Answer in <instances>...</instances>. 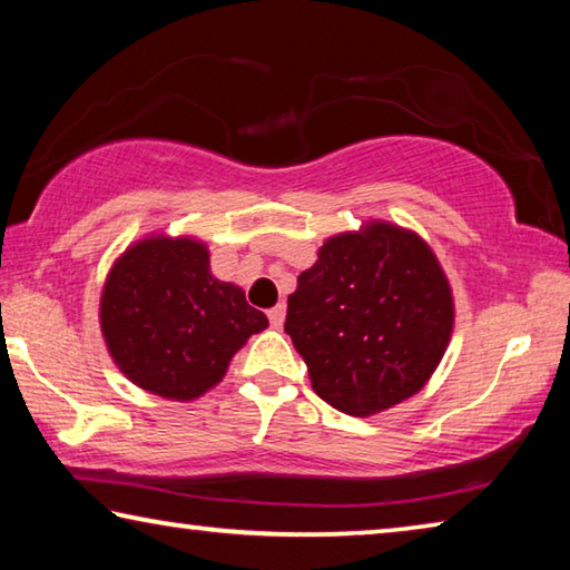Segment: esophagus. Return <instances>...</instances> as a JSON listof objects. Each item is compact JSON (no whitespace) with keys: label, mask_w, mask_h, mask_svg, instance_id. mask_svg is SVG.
I'll return each mask as SVG.
<instances>
[{"label":"esophagus","mask_w":570,"mask_h":570,"mask_svg":"<svg viewBox=\"0 0 570 570\" xmlns=\"http://www.w3.org/2000/svg\"><path fill=\"white\" fill-rule=\"evenodd\" d=\"M284 320H286V306L284 304L268 308V322H272V326H276V330H282Z\"/></svg>","instance_id":"obj_1"}]
</instances>
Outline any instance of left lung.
<instances>
[{
    "instance_id": "obj_1",
    "label": "left lung",
    "mask_w": 570,
    "mask_h": 570,
    "mask_svg": "<svg viewBox=\"0 0 570 570\" xmlns=\"http://www.w3.org/2000/svg\"><path fill=\"white\" fill-rule=\"evenodd\" d=\"M455 302L414 230L366 220L332 236L298 274L284 330L334 410L370 417L417 394L445 354Z\"/></svg>"
}]
</instances>
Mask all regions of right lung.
I'll return each instance as SVG.
<instances>
[{
  "instance_id": "1",
  "label": "right lung",
  "mask_w": 570,
  "mask_h": 570,
  "mask_svg": "<svg viewBox=\"0 0 570 570\" xmlns=\"http://www.w3.org/2000/svg\"><path fill=\"white\" fill-rule=\"evenodd\" d=\"M266 326L244 288L210 274L206 244L190 236L158 234L125 248L100 296V330L118 370L176 402L214 390Z\"/></svg>"
}]
</instances>
